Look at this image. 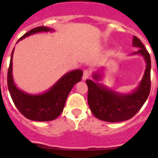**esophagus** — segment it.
<instances>
[{"label": "esophagus", "mask_w": 158, "mask_h": 158, "mask_svg": "<svg viewBox=\"0 0 158 158\" xmlns=\"http://www.w3.org/2000/svg\"><path fill=\"white\" fill-rule=\"evenodd\" d=\"M90 74H91L90 71H89V69H85V70L84 71V73H83V77H82V79H83L84 81H85L87 78H89V77H90Z\"/></svg>", "instance_id": "1"}]
</instances>
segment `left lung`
<instances>
[{
  "label": "left lung",
  "instance_id": "8db88e82",
  "mask_svg": "<svg viewBox=\"0 0 158 158\" xmlns=\"http://www.w3.org/2000/svg\"><path fill=\"white\" fill-rule=\"evenodd\" d=\"M133 46L140 48L133 54H141L146 63L144 76L139 86L129 94H122L107 89L98 82L86 81L88 85V103L92 113L100 120L109 123L122 122L131 118L147 100L150 92V69L151 60L149 52L141 40L133 37ZM101 77L95 73L93 78L97 81Z\"/></svg>",
  "mask_w": 158,
  "mask_h": 158
}]
</instances>
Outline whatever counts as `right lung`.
Listing matches in <instances>:
<instances>
[{
	"label": "right lung",
	"mask_w": 158,
	"mask_h": 158,
	"mask_svg": "<svg viewBox=\"0 0 158 158\" xmlns=\"http://www.w3.org/2000/svg\"><path fill=\"white\" fill-rule=\"evenodd\" d=\"M50 27H37L23 35L17 41L38 32L52 31ZM8 70V89L14 104L22 115L33 121H51L58 118L65 107L67 96L74 85L81 80L83 71L76 69L67 73L54 84L48 91L43 94L31 95L19 90L13 82L12 77V54Z\"/></svg>",
	"instance_id": "1"
}]
</instances>
